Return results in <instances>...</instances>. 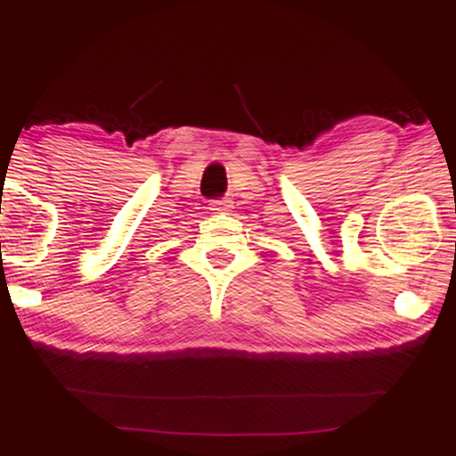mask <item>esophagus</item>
Listing matches in <instances>:
<instances>
[{"mask_svg":"<svg viewBox=\"0 0 456 456\" xmlns=\"http://www.w3.org/2000/svg\"><path fill=\"white\" fill-rule=\"evenodd\" d=\"M210 212L212 214H229V212H232V201H227V199H221V201H212L210 203Z\"/></svg>","mask_w":456,"mask_h":456,"instance_id":"34e87169","label":"esophagus"}]
</instances>
